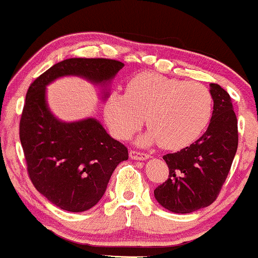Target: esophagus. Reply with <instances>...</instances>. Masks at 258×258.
Listing matches in <instances>:
<instances>
[{
    "label": "esophagus",
    "mask_w": 258,
    "mask_h": 258,
    "mask_svg": "<svg viewBox=\"0 0 258 258\" xmlns=\"http://www.w3.org/2000/svg\"><path fill=\"white\" fill-rule=\"evenodd\" d=\"M129 156L132 160H137V161H146L150 158V155H147V153L138 152V151H134V150L129 152Z\"/></svg>",
    "instance_id": "34e87169"
}]
</instances>
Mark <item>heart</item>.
I'll return each mask as SVG.
<instances>
[{"mask_svg":"<svg viewBox=\"0 0 258 258\" xmlns=\"http://www.w3.org/2000/svg\"><path fill=\"white\" fill-rule=\"evenodd\" d=\"M206 86L145 72L126 84L125 94L114 90L105 103V119L114 138L125 140L146 121L141 145L161 144L179 150L200 137L212 114Z\"/></svg>","mask_w":258,"mask_h":258,"instance_id":"obj_1","label":"heart"}]
</instances>
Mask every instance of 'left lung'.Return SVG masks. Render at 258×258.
I'll return each instance as SVG.
<instances>
[{"label":"left lung","instance_id":"1","mask_svg":"<svg viewBox=\"0 0 258 258\" xmlns=\"http://www.w3.org/2000/svg\"><path fill=\"white\" fill-rule=\"evenodd\" d=\"M213 112L204 135L180 151L163 156L169 178L156 187L155 199L166 210L190 213L217 199L238 149V120L231 98L218 84H210Z\"/></svg>","mask_w":258,"mask_h":258}]
</instances>
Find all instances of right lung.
I'll return each instance as SVG.
<instances>
[{"label": "right lung", "mask_w": 258, "mask_h": 258, "mask_svg": "<svg viewBox=\"0 0 258 258\" xmlns=\"http://www.w3.org/2000/svg\"><path fill=\"white\" fill-rule=\"evenodd\" d=\"M106 58H69L56 63L29 86L19 125V138L34 186L48 201L69 212L90 210L102 199L109 178L128 150L89 117L63 121L51 112L46 88L62 77H80L102 88L123 68Z\"/></svg>", "instance_id": "obj_1"}]
</instances>
